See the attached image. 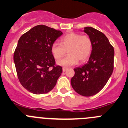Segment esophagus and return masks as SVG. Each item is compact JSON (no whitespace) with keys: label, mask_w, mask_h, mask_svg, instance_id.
I'll use <instances>...</instances> for the list:
<instances>
[{"label":"esophagus","mask_w":128,"mask_h":128,"mask_svg":"<svg viewBox=\"0 0 128 128\" xmlns=\"http://www.w3.org/2000/svg\"><path fill=\"white\" fill-rule=\"evenodd\" d=\"M68 68H62V71L64 72V71H66V70H68Z\"/></svg>","instance_id":"1"}]
</instances>
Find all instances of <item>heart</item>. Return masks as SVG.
<instances>
[{
  "instance_id": "b5f03b06",
  "label": "heart",
  "mask_w": 128,
  "mask_h": 128,
  "mask_svg": "<svg viewBox=\"0 0 128 128\" xmlns=\"http://www.w3.org/2000/svg\"><path fill=\"white\" fill-rule=\"evenodd\" d=\"M60 44L54 42L51 52L56 59H60L68 52V56L57 62L62 66L69 67L77 64L78 60L84 62L88 58L92 50L91 39L87 35L71 32L64 36L60 40Z\"/></svg>"
}]
</instances>
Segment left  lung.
<instances>
[{"mask_svg": "<svg viewBox=\"0 0 128 128\" xmlns=\"http://www.w3.org/2000/svg\"><path fill=\"white\" fill-rule=\"evenodd\" d=\"M91 39L92 50L88 61L74 69L71 84L73 89L83 96H92L101 90L112 74L114 49L103 33L90 27L84 30Z\"/></svg>", "mask_w": 128, "mask_h": 128, "instance_id": "left-lung-1", "label": "left lung"}]
</instances>
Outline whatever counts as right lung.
<instances>
[{
  "label": "right lung",
  "mask_w": 128,
  "mask_h": 128,
  "mask_svg": "<svg viewBox=\"0 0 128 128\" xmlns=\"http://www.w3.org/2000/svg\"><path fill=\"white\" fill-rule=\"evenodd\" d=\"M62 34L60 30L39 25L18 40L14 62L20 82L30 92L46 94L56 86L62 68L55 64L51 47Z\"/></svg>",
  "instance_id": "1"
}]
</instances>
